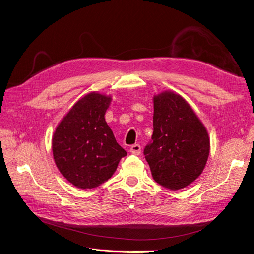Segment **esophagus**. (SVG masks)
Returning a JSON list of instances; mask_svg holds the SVG:
<instances>
[{"label":"esophagus","mask_w":254,"mask_h":254,"mask_svg":"<svg viewBox=\"0 0 254 254\" xmlns=\"http://www.w3.org/2000/svg\"><path fill=\"white\" fill-rule=\"evenodd\" d=\"M129 152L133 155H139L140 154V146L139 144H132V146L130 147L129 149Z\"/></svg>","instance_id":"1"}]
</instances>
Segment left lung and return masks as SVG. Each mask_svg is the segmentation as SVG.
<instances>
[{"mask_svg": "<svg viewBox=\"0 0 254 254\" xmlns=\"http://www.w3.org/2000/svg\"><path fill=\"white\" fill-rule=\"evenodd\" d=\"M154 131L143 150L156 182L176 191L202 174L210 153L206 127L180 94L163 91L154 96Z\"/></svg>", "mask_w": 254, "mask_h": 254, "instance_id": "left-lung-1", "label": "left lung"}]
</instances>
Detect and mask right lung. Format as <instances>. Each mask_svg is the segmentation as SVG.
<instances>
[{"mask_svg":"<svg viewBox=\"0 0 254 254\" xmlns=\"http://www.w3.org/2000/svg\"><path fill=\"white\" fill-rule=\"evenodd\" d=\"M111 101V95L86 94L72 106L53 133L55 164L77 188L98 187L114 175L121 159L127 156L104 119Z\"/></svg>","mask_w":254,"mask_h":254,"instance_id":"obj_1","label":"right lung"}]
</instances>
